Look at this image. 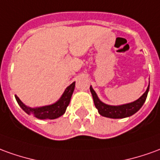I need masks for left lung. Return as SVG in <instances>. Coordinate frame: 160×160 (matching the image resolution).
<instances>
[{"mask_svg": "<svg viewBox=\"0 0 160 160\" xmlns=\"http://www.w3.org/2000/svg\"><path fill=\"white\" fill-rule=\"evenodd\" d=\"M90 91L92 95L94 105L96 108L98 109L99 114L104 117L111 118V119H122V118L129 117L134 114L135 112H137L141 108L147 97V93L149 91V86L146 89V91L145 92V93L139 99L132 103L121 105V106H109L107 104H104L99 100L96 92L92 88V87H90Z\"/></svg>", "mask_w": 160, "mask_h": 160, "instance_id": "left-lung-1", "label": "left lung"}]
</instances>
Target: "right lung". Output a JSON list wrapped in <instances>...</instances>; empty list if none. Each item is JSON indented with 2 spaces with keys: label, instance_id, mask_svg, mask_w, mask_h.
<instances>
[{
  "label": "right lung",
  "instance_id": "1",
  "mask_svg": "<svg viewBox=\"0 0 160 160\" xmlns=\"http://www.w3.org/2000/svg\"><path fill=\"white\" fill-rule=\"evenodd\" d=\"M74 87H75V82H72L68 88L65 90L64 93L62 94L61 99H59L56 103L50 105V106H46V107L30 108L22 103L21 99L16 95H15V99L17 100L18 104L20 105V107H22L28 114H33L36 118L41 119H53L61 117V115L65 113L67 107L70 103V99L74 90Z\"/></svg>",
  "mask_w": 160,
  "mask_h": 160
}]
</instances>
